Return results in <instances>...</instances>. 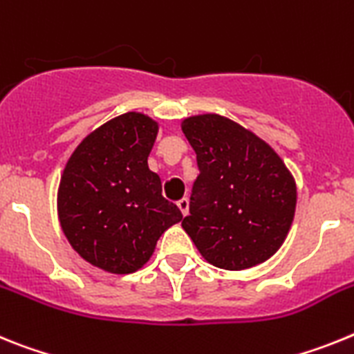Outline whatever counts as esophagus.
<instances>
[{
	"instance_id": "esophagus-1",
	"label": "esophagus",
	"mask_w": 354,
	"mask_h": 354,
	"mask_svg": "<svg viewBox=\"0 0 354 354\" xmlns=\"http://www.w3.org/2000/svg\"><path fill=\"white\" fill-rule=\"evenodd\" d=\"M178 208H180L181 214H183V215L189 214V199H187V198L180 199V201H178Z\"/></svg>"
}]
</instances>
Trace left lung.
Masks as SVG:
<instances>
[{
    "label": "left lung",
    "instance_id": "obj_1",
    "mask_svg": "<svg viewBox=\"0 0 354 354\" xmlns=\"http://www.w3.org/2000/svg\"><path fill=\"white\" fill-rule=\"evenodd\" d=\"M198 155L181 226L203 258L226 270L266 262L281 248L296 212V181L253 131L217 113L181 122Z\"/></svg>",
    "mask_w": 354,
    "mask_h": 354
}]
</instances>
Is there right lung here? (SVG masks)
I'll return each mask as SVG.
<instances>
[{
  "mask_svg": "<svg viewBox=\"0 0 354 354\" xmlns=\"http://www.w3.org/2000/svg\"><path fill=\"white\" fill-rule=\"evenodd\" d=\"M158 124L128 112L87 135L67 160L58 187V219L80 257L113 274H130L160 235L183 219L162 196L147 156Z\"/></svg>",
  "mask_w": 354,
  "mask_h": 354,
  "instance_id": "1",
  "label": "right lung"
}]
</instances>
